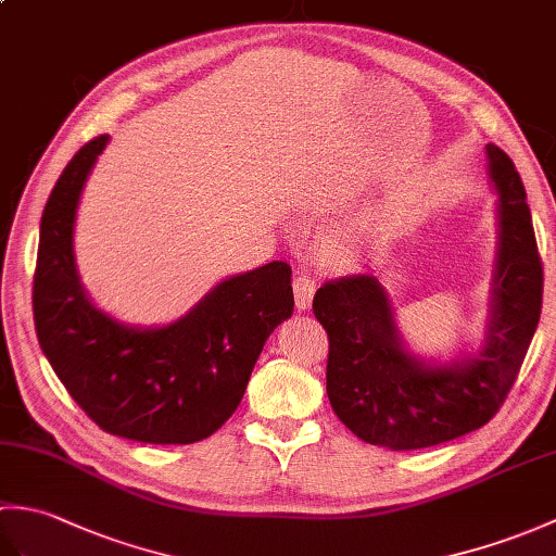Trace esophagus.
<instances>
[{
    "label": "esophagus",
    "instance_id": "34e87169",
    "mask_svg": "<svg viewBox=\"0 0 556 556\" xmlns=\"http://www.w3.org/2000/svg\"><path fill=\"white\" fill-rule=\"evenodd\" d=\"M293 296H296V308L308 311L313 296H315V281L308 275H296L293 277Z\"/></svg>",
    "mask_w": 556,
    "mask_h": 556
}]
</instances>
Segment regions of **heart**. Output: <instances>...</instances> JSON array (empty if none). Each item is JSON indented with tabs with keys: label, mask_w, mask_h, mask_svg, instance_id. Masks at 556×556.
I'll use <instances>...</instances> for the list:
<instances>
[{
	"label": "heart",
	"mask_w": 556,
	"mask_h": 556,
	"mask_svg": "<svg viewBox=\"0 0 556 556\" xmlns=\"http://www.w3.org/2000/svg\"><path fill=\"white\" fill-rule=\"evenodd\" d=\"M363 239H365L363 229H346L344 233L337 236V248H341V251H346V253H353L363 245Z\"/></svg>",
	"instance_id": "obj_1"
}]
</instances>
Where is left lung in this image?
<instances>
[{
  "instance_id": "8db88e82",
  "label": "left lung",
  "mask_w": 556,
  "mask_h": 556,
  "mask_svg": "<svg viewBox=\"0 0 556 556\" xmlns=\"http://www.w3.org/2000/svg\"><path fill=\"white\" fill-rule=\"evenodd\" d=\"M485 155L497 193V255L476 351L448 361L413 353L372 275L327 281L315 293L313 313L329 337V404L363 442L408 452L473 432L500 410L521 370L540 323L542 263L521 176L497 146H485Z\"/></svg>"
}]
</instances>
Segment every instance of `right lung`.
Instances as JSON below:
<instances>
[{
	"instance_id": "add662e5",
	"label": "right lung",
	"mask_w": 556,
	"mask_h": 556,
	"mask_svg": "<svg viewBox=\"0 0 556 556\" xmlns=\"http://www.w3.org/2000/svg\"><path fill=\"white\" fill-rule=\"evenodd\" d=\"M110 136L83 146L40 219L33 315L40 349L71 399L104 432L146 444H193L239 408L267 337L293 313L281 260L222 279L179 320L138 327L98 308L74 251L78 203Z\"/></svg>"
}]
</instances>
